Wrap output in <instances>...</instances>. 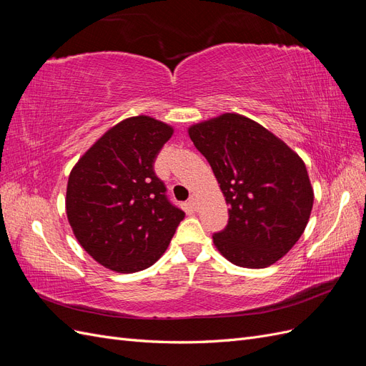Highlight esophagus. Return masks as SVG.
Instances as JSON below:
<instances>
[{
  "label": "esophagus",
  "instance_id": "1",
  "mask_svg": "<svg viewBox=\"0 0 366 366\" xmlns=\"http://www.w3.org/2000/svg\"><path fill=\"white\" fill-rule=\"evenodd\" d=\"M189 204H191L194 209L198 207V206H197L198 203H197V195H195V194H192V195L189 197Z\"/></svg>",
  "mask_w": 366,
  "mask_h": 366
}]
</instances>
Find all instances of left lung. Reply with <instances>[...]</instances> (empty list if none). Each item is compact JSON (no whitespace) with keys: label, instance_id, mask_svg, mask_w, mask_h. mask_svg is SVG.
Here are the masks:
<instances>
[{"label":"left lung","instance_id":"8db88e82","mask_svg":"<svg viewBox=\"0 0 366 366\" xmlns=\"http://www.w3.org/2000/svg\"><path fill=\"white\" fill-rule=\"evenodd\" d=\"M187 131L229 204L227 226L212 237L215 247L246 269L280 261L312 214L315 195L302 159L269 129L235 113Z\"/></svg>","mask_w":366,"mask_h":366}]
</instances>
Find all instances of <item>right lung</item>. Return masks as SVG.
Returning a JSON list of instances; mask_svg holds the SVG:
<instances>
[{"label": "right lung", "instance_id": "obj_1", "mask_svg": "<svg viewBox=\"0 0 366 366\" xmlns=\"http://www.w3.org/2000/svg\"><path fill=\"white\" fill-rule=\"evenodd\" d=\"M174 128L136 116L109 128L74 164L67 184L69 223L93 259L119 273L148 269L168 249L184 212L154 172Z\"/></svg>", "mask_w": 366, "mask_h": 366}]
</instances>
